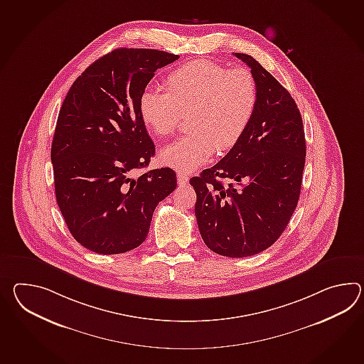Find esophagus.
<instances>
[{
  "label": "esophagus",
  "instance_id": "obj_1",
  "mask_svg": "<svg viewBox=\"0 0 364 364\" xmlns=\"http://www.w3.org/2000/svg\"><path fill=\"white\" fill-rule=\"evenodd\" d=\"M188 180H189V178H188V176H186V173H183V172H178V186H186V184H188Z\"/></svg>",
  "mask_w": 364,
  "mask_h": 364
}]
</instances>
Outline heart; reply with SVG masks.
Listing matches in <instances>:
<instances>
[{"mask_svg":"<svg viewBox=\"0 0 364 364\" xmlns=\"http://www.w3.org/2000/svg\"><path fill=\"white\" fill-rule=\"evenodd\" d=\"M167 91L146 87L138 103L142 122L156 136H168L183 113L192 111L189 129L163 149V164L189 172L208 162L217 149H232L248 128L257 105V85L247 69H228L198 58L181 65L167 77Z\"/></svg>","mask_w":364,"mask_h":364,"instance_id":"1","label":"heart"}]
</instances>
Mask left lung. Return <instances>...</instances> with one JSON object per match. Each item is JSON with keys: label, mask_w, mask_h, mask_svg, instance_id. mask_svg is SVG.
<instances>
[{"label": "left lung", "mask_w": 364, "mask_h": 364, "mask_svg": "<svg viewBox=\"0 0 364 364\" xmlns=\"http://www.w3.org/2000/svg\"><path fill=\"white\" fill-rule=\"evenodd\" d=\"M257 105L240 141L215 166L191 178L202 240L226 257H248L272 247L298 205L306 163L299 108L290 92L253 57Z\"/></svg>", "instance_id": "1"}]
</instances>
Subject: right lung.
Here are the masks:
<instances>
[{"label": "right lung", "mask_w": 364, "mask_h": 364, "mask_svg": "<svg viewBox=\"0 0 364 364\" xmlns=\"http://www.w3.org/2000/svg\"><path fill=\"white\" fill-rule=\"evenodd\" d=\"M178 55L119 48L100 57L74 81L52 141L55 192L74 239L89 251L117 255L145 242L154 210L172 193L168 167L133 178L155 154L139 116L142 91L155 72Z\"/></svg>", "instance_id": "add662e5"}]
</instances>
